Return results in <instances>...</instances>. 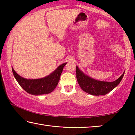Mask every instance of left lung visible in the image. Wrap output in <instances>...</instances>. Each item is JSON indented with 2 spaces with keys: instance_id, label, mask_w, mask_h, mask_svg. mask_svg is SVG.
Wrapping results in <instances>:
<instances>
[{
  "instance_id": "8db88e82",
  "label": "left lung",
  "mask_w": 135,
  "mask_h": 135,
  "mask_svg": "<svg viewBox=\"0 0 135 135\" xmlns=\"http://www.w3.org/2000/svg\"><path fill=\"white\" fill-rule=\"evenodd\" d=\"M124 72L119 78L114 81H102L93 79L86 75L76 66V77L81 89L89 94L105 95L118 85L124 76Z\"/></svg>"
}]
</instances>
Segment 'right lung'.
I'll list each match as a JSON object with an SVG mask.
<instances>
[{"instance_id":"obj_1","label":"right lung","mask_w":135,"mask_h":135,"mask_svg":"<svg viewBox=\"0 0 135 135\" xmlns=\"http://www.w3.org/2000/svg\"><path fill=\"white\" fill-rule=\"evenodd\" d=\"M67 63H64L48 76L38 79H27L18 75L12 68V72L18 83L27 93L33 95L47 94L52 92L58 84L63 68Z\"/></svg>"}]
</instances>
